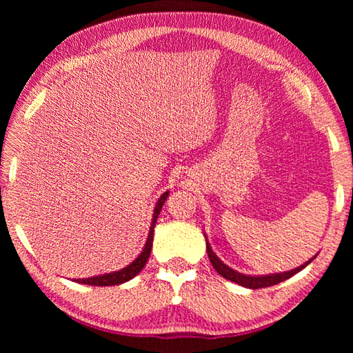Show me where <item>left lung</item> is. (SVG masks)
<instances>
[{
    "mask_svg": "<svg viewBox=\"0 0 353 353\" xmlns=\"http://www.w3.org/2000/svg\"><path fill=\"white\" fill-rule=\"evenodd\" d=\"M205 239H206V250H208L209 261H211L212 267L216 270V273H219L220 276H223L224 279H228L230 282H235L238 285H241V287L250 288V290L272 287V285H276V283L290 279L291 276H294L296 273L302 272V270L306 265H308L310 262H312L314 259H316V256L319 254V253L314 254V256L310 261H306L305 264H302L301 267H296V268H292V270H288V272L272 273V274H244V273H239L238 270H234L232 267H229L228 264H224V262L219 256H216L215 252L212 250V247H211V244H209L206 235H205Z\"/></svg>",
    "mask_w": 353,
    "mask_h": 353,
    "instance_id": "left-lung-1",
    "label": "left lung"
}]
</instances>
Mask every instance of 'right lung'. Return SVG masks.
I'll use <instances>...</instances> for the list:
<instances>
[{
    "mask_svg": "<svg viewBox=\"0 0 353 353\" xmlns=\"http://www.w3.org/2000/svg\"><path fill=\"white\" fill-rule=\"evenodd\" d=\"M168 194H170V191L167 190L159 197V200L156 201L147 241H145L144 247H142L141 253L130 262L129 265L123 267L121 270H117V272L104 273V274H99V276H91V277H86V279H74V282L83 283V285H94V287H112V285H121L127 281L133 279V277L137 274H139V272L145 267L147 261L150 258V252H152V245H153V235H154L153 232H154V226H156V221H157V215L161 214L162 206H163L165 201H167Z\"/></svg>",
    "mask_w": 353,
    "mask_h": 353,
    "instance_id": "right-lung-1",
    "label": "right lung"
}]
</instances>
